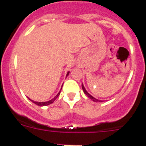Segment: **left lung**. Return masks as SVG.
I'll use <instances>...</instances> for the list:
<instances>
[{
  "label": "left lung",
  "mask_w": 146,
  "mask_h": 146,
  "mask_svg": "<svg viewBox=\"0 0 146 146\" xmlns=\"http://www.w3.org/2000/svg\"><path fill=\"white\" fill-rule=\"evenodd\" d=\"M82 90H83V92H84L85 94H86V95H87L88 97L90 98V99H91V100H93V101L95 102H102V101H101V100H99V99H96V98H94V96H91V94H89L87 92V91H86V88H85L84 86H83V85H82Z\"/></svg>",
  "instance_id": "obj_1"
}]
</instances>
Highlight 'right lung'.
Listing matches in <instances>:
<instances>
[{
  "label": "right lung",
  "mask_w": 146,
  "mask_h": 146,
  "mask_svg": "<svg viewBox=\"0 0 146 146\" xmlns=\"http://www.w3.org/2000/svg\"><path fill=\"white\" fill-rule=\"evenodd\" d=\"M69 72H67V74H66V77L68 75H69ZM61 89H62V88H61ZM60 91H59L58 94L57 95H56V96H55V97L53 98V99H51V100H50V101H48V102H38L33 101V100H31V99H30L29 98H28V99H29V100H31V101L32 102L34 103V104H36V105H38V106H41V107H42V106H47V105H49V104H52V103L54 102V101H55V99H57L58 96L59 95H60Z\"/></svg>",
  "instance_id": "right-lung-1"
}]
</instances>
